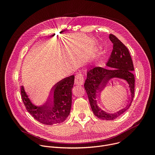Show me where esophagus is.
I'll return each instance as SVG.
<instances>
[{"instance_id": "34e87169", "label": "esophagus", "mask_w": 155, "mask_h": 155, "mask_svg": "<svg viewBox=\"0 0 155 155\" xmlns=\"http://www.w3.org/2000/svg\"><path fill=\"white\" fill-rule=\"evenodd\" d=\"M84 83V78L81 74L77 73L75 77V84L78 85H83Z\"/></svg>"}]
</instances>
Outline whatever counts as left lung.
<instances>
[{
  "label": "left lung",
  "mask_w": 155,
  "mask_h": 155,
  "mask_svg": "<svg viewBox=\"0 0 155 155\" xmlns=\"http://www.w3.org/2000/svg\"><path fill=\"white\" fill-rule=\"evenodd\" d=\"M109 38L113 44V50L106 65L109 69L101 67L91 68L87 71L84 81V89L89 99L91 108L95 116L99 119L113 120L124 113L131 105L134 97V71L130 53L127 47L114 35L110 34ZM117 78L127 82L130 93L129 103L124 109L114 114H110L102 110L98 105L97 97L102 91L106 81L109 78Z\"/></svg>",
  "instance_id": "left-lung-1"
}]
</instances>
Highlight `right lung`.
<instances>
[{
	"mask_svg": "<svg viewBox=\"0 0 155 155\" xmlns=\"http://www.w3.org/2000/svg\"><path fill=\"white\" fill-rule=\"evenodd\" d=\"M74 78L75 76L71 75L58 82L53 88L48 103L41 106L32 102L24 86H21V97L28 112L37 121L46 125L64 121L71 112Z\"/></svg>",
	"mask_w": 155,
	"mask_h": 155,
	"instance_id": "1",
	"label": "right lung"
}]
</instances>
